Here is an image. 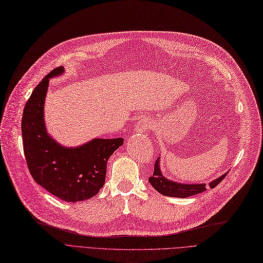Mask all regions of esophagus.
I'll use <instances>...</instances> for the list:
<instances>
[{
	"label": "esophagus",
	"mask_w": 263,
	"mask_h": 263,
	"mask_svg": "<svg viewBox=\"0 0 263 263\" xmlns=\"http://www.w3.org/2000/svg\"><path fill=\"white\" fill-rule=\"evenodd\" d=\"M151 124H152V119L149 118V117H144V118H142L139 121V123L135 125V131L139 133H143V132L148 130Z\"/></svg>",
	"instance_id": "1"
}]
</instances>
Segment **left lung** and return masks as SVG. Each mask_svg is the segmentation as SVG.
<instances>
[{
  "mask_svg": "<svg viewBox=\"0 0 263 263\" xmlns=\"http://www.w3.org/2000/svg\"><path fill=\"white\" fill-rule=\"evenodd\" d=\"M228 173L222 174V176L215 181L209 183V186L211 189H215L218 184L226 178ZM152 186L156 190L158 193L162 194L164 196L170 197H178V198H186L196 194L202 193L207 190V185L203 184H182L178 182H173L164 178L161 173L160 167H159V158L155 162V168L153 176L148 179Z\"/></svg>",
  "mask_w": 263,
  "mask_h": 263,
  "instance_id": "8db88e82",
  "label": "left lung"
}]
</instances>
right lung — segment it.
<instances>
[{
	"mask_svg": "<svg viewBox=\"0 0 263 263\" xmlns=\"http://www.w3.org/2000/svg\"><path fill=\"white\" fill-rule=\"evenodd\" d=\"M64 72L53 69L39 83L25 106L22 133L27 166L33 180L65 201L86 200L103 187L107 161L123 139H94L80 147H64L46 132L44 100L50 78Z\"/></svg>",
	"mask_w": 263,
	"mask_h": 263,
	"instance_id": "obj_1",
	"label": "right lung"
}]
</instances>
